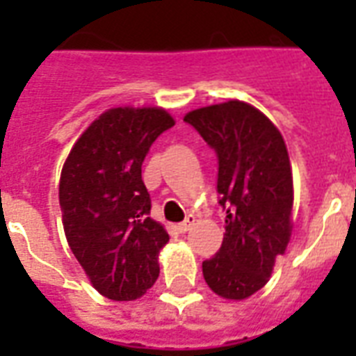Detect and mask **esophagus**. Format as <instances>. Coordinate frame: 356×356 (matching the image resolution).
Returning <instances> with one entry per match:
<instances>
[{
    "instance_id": "1",
    "label": "esophagus",
    "mask_w": 356,
    "mask_h": 356,
    "mask_svg": "<svg viewBox=\"0 0 356 356\" xmlns=\"http://www.w3.org/2000/svg\"><path fill=\"white\" fill-rule=\"evenodd\" d=\"M194 223H195V216H194V214H188L184 222L179 223L177 231H179V233H186V231H190V227H192Z\"/></svg>"
}]
</instances>
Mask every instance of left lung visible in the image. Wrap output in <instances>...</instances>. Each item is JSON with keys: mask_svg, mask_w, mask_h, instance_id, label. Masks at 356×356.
Listing matches in <instances>:
<instances>
[{"mask_svg": "<svg viewBox=\"0 0 356 356\" xmlns=\"http://www.w3.org/2000/svg\"><path fill=\"white\" fill-rule=\"evenodd\" d=\"M218 156V194L225 211L222 248L203 262L212 292L245 299L270 279L292 234L293 184L279 129L248 103L197 108L184 116Z\"/></svg>", "mask_w": 356, "mask_h": 356, "instance_id": "1", "label": "left lung"}]
</instances>
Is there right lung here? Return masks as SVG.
I'll list each match as a JSON object with an SVG mask.
<instances>
[{"mask_svg":"<svg viewBox=\"0 0 356 356\" xmlns=\"http://www.w3.org/2000/svg\"><path fill=\"white\" fill-rule=\"evenodd\" d=\"M173 125L164 108H111L64 162L58 201L66 240L94 288L113 301L138 299L161 271L159 251L170 236L149 218L142 162Z\"/></svg>","mask_w":356,"mask_h":356,"instance_id":"right-lung-1","label":"right lung"}]
</instances>
